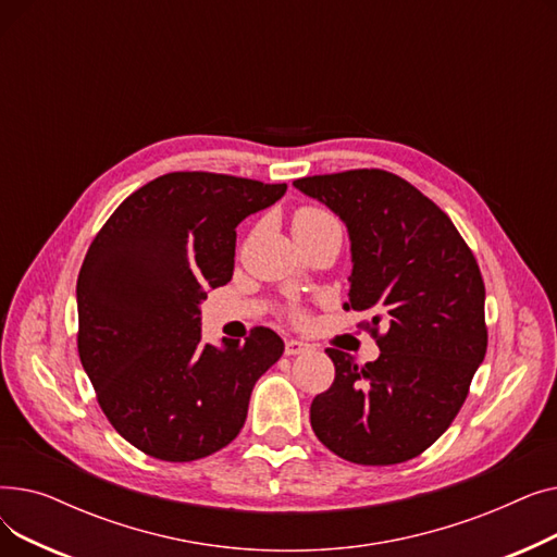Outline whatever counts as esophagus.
I'll return each instance as SVG.
<instances>
[{
  "mask_svg": "<svg viewBox=\"0 0 557 557\" xmlns=\"http://www.w3.org/2000/svg\"><path fill=\"white\" fill-rule=\"evenodd\" d=\"M309 349H311V345H309V343H305V341H296V338H288V341H286V345H284V352H286L288 357L305 355V352H309Z\"/></svg>",
  "mask_w": 557,
  "mask_h": 557,
  "instance_id": "34e87169",
  "label": "esophagus"
}]
</instances>
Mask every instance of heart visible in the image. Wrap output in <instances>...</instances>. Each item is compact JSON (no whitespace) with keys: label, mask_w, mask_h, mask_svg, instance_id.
Returning <instances> with one entry per match:
<instances>
[{"label":"heart","mask_w":557,"mask_h":557,"mask_svg":"<svg viewBox=\"0 0 557 557\" xmlns=\"http://www.w3.org/2000/svg\"><path fill=\"white\" fill-rule=\"evenodd\" d=\"M327 221H334V216L325 210L320 208H313V205H302V208H298L294 212V216H290V227H294V234L298 237V234H307L311 230H315L318 225H323ZM290 318H300V313H290Z\"/></svg>","instance_id":"heart-1"}]
</instances>
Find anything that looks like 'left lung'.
Segmentation results:
<instances>
[{
  "instance_id": "obj_1",
  "label": "left lung",
  "mask_w": 557,
  "mask_h": 557,
  "mask_svg": "<svg viewBox=\"0 0 557 557\" xmlns=\"http://www.w3.org/2000/svg\"><path fill=\"white\" fill-rule=\"evenodd\" d=\"M294 185L345 221L355 269L343 309L370 313L359 327L382 349L359 366L327 347L336 376L311 401V429L349 462L411 460L449 429L485 359L476 257L451 219L391 171L349 169Z\"/></svg>"
}]
</instances>
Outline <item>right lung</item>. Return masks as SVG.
I'll return each mask as SVG.
<instances>
[{
	"label": "right lung",
	"instance_id": "right-lung-1",
	"mask_svg": "<svg viewBox=\"0 0 557 557\" xmlns=\"http://www.w3.org/2000/svg\"><path fill=\"white\" fill-rule=\"evenodd\" d=\"M286 185L210 171L146 183L97 232L76 280L81 363L124 441L189 462L239 435L257 379L284 352L269 327L200 343V300L232 280L237 225Z\"/></svg>",
	"mask_w": 557,
	"mask_h": 557
}]
</instances>
